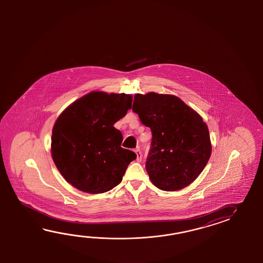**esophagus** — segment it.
<instances>
[{
  "instance_id": "obj_1",
  "label": "esophagus",
  "mask_w": 263,
  "mask_h": 263,
  "mask_svg": "<svg viewBox=\"0 0 263 263\" xmlns=\"http://www.w3.org/2000/svg\"><path fill=\"white\" fill-rule=\"evenodd\" d=\"M135 153H136V160H137V162H141L142 161V152H141L139 148L135 149Z\"/></svg>"
}]
</instances>
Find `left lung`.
<instances>
[{
  "mask_svg": "<svg viewBox=\"0 0 263 263\" xmlns=\"http://www.w3.org/2000/svg\"><path fill=\"white\" fill-rule=\"evenodd\" d=\"M133 111L152 134L145 169L160 190H181L200 175L212 154L201 117L178 97L135 94Z\"/></svg>",
  "mask_w": 263,
  "mask_h": 263,
  "instance_id": "left-lung-1",
  "label": "left lung"
}]
</instances>
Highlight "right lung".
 <instances>
[{
  "instance_id": "right-lung-1",
  "label": "right lung",
  "mask_w": 263,
  "mask_h": 263,
  "mask_svg": "<svg viewBox=\"0 0 263 263\" xmlns=\"http://www.w3.org/2000/svg\"><path fill=\"white\" fill-rule=\"evenodd\" d=\"M127 94L91 92L62 112L52 129L51 157L68 183L89 194L112 190L122 180L134 151L121 147L114 127L132 108Z\"/></svg>"
}]
</instances>
